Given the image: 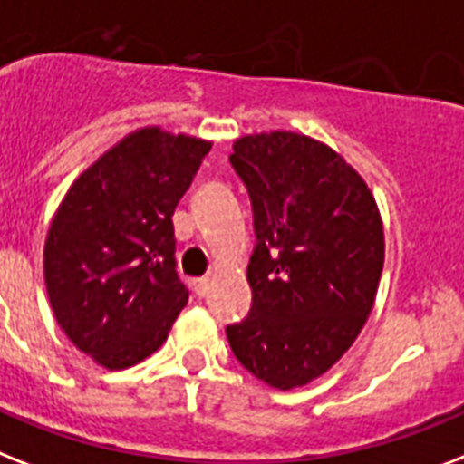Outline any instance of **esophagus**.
<instances>
[{
  "instance_id": "obj_1",
  "label": "esophagus",
  "mask_w": 464,
  "mask_h": 464,
  "mask_svg": "<svg viewBox=\"0 0 464 464\" xmlns=\"http://www.w3.org/2000/svg\"><path fill=\"white\" fill-rule=\"evenodd\" d=\"M209 285H212V281L209 278H195L193 281V288H195V295L198 297H205L207 293H209Z\"/></svg>"
}]
</instances>
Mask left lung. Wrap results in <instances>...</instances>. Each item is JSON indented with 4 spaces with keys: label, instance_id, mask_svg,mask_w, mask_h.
I'll list each match as a JSON object with an SVG mask.
<instances>
[{
    "label": "left lung",
    "instance_id": "1",
    "mask_svg": "<svg viewBox=\"0 0 464 464\" xmlns=\"http://www.w3.org/2000/svg\"><path fill=\"white\" fill-rule=\"evenodd\" d=\"M247 188L252 307L228 324L233 355L288 391L322 376L374 307L383 226L374 195L331 147L307 135H245L228 157Z\"/></svg>",
    "mask_w": 464,
    "mask_h": 464
}]
</instances>
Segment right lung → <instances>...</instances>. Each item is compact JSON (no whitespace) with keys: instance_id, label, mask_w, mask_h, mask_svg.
I'll list each match as a JSON object with an SVG mask.
<instances>
[{"instance_id":"add662e5","label":"right lung","mask_w":464,"mask_h":464,"mask_svg":"<svg viewBox=\"0 0 464 464\" xmlns=\"http://www.w3.org/2000/svg\"><path fill=\"white\" fill-rule=\"evenodd\" d=\"M212 142L142 128L73 186L44 243V284L63 334L107 369L142 362L188 303L173 209Z\"/></svg>"}]
</instances>
